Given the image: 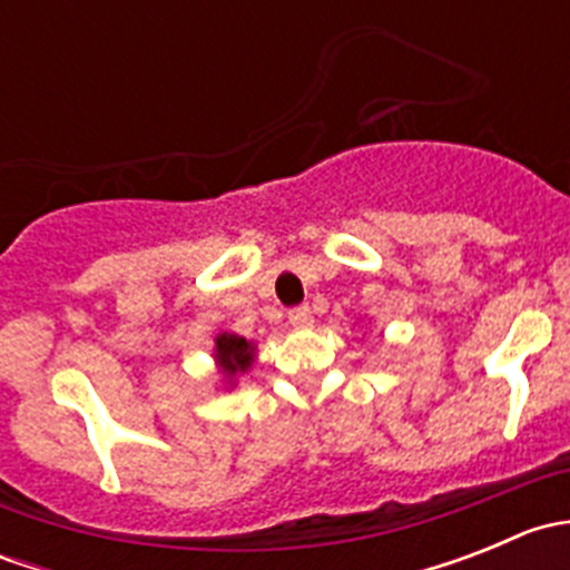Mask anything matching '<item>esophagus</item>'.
Instances as JSON below:
<instances>
[{
    "mask_svg": "<svg viewBox=\"0 0 570 570\" xmlns=\"http://www.w3.org/2000/svg\"><path fill=\"white\" fill-rule=\"evenodd\" d=\"M312 322H314V314L308 306H297L289 312V325L297 327V331H303V327H312Z\"/></svg>",
    "mask_w": 570,
    "mask_h": 570,
    "instance_id": "obj_1",
    "label": "esophagus"
}]
</instances>
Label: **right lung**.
I'll return each instance as SVG.
<instances>
[{
	"mask_svg": "<svg viewBox=\"0 0 570 570\" xmlns=\"http://www.w3.org/2000/svg\"><path fill=\"white\" fill-rule=\"evenodd\" d=\"M258 344L253 338L237 336V333H217L215 347H212V358H215L217 375H220V383L226 392L237 389L239 377L248 375L253 361H256Z\"/></svg>",
	"mask_w": 570,
	"mask_h": 570,
	"instance_id": "1",
	"label": "right lung"
}]
</instances>
